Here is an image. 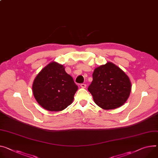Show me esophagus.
<instances>
[{"mask_svg":"<svg viewBox=\"0 0 158 158\" xmlns=\"http://www.w3.org/2000/svg\"><path fill=\"white\" fill-rule=\"evenodd\" d=\"M80 87H81V88H86L87 85H86L85 83H81V84H80Z\"/></svg>","mask_w":158,"mask_h":158,"instance_id":"1","label":"esophagus"}]
</instances>
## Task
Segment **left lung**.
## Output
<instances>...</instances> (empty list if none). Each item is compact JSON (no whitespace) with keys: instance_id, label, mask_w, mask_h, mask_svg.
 Segmentation results:
<instances>
[{"instance_id":"left-lung-1","label":"left lung","mask_w":158,"mask_h":158,"mask_svg":"<svg viewBox=\"0 0 158 158\" xmlns=\"http://www.w3.org/2000/svg\"><path fill=\"white\" fill-rule=\"evenodd\" d=\"M88 90L95 103L104 110H113L124 104L131 92L128 77L117 66L107 63L96 68Z\"/></svg>"}]
</instances>
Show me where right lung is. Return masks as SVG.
Listing matches in <instances>:
<instances>
[{"mask_svg":"<svg viewBox=\"0 0 158 158\" xmlns=\"http://www.w3.org/2000/svg\"><path fill=\"white\" fill-rule=\"evenodd\" d=\"M32 90L42 107L48 111H59L72 103L78 86L63 65L52 62L36 77Z\"/></svg>","mask_w":158,"mask_h":158,"instance_id":"add662e5","label":"right lung"}]
</instances>
